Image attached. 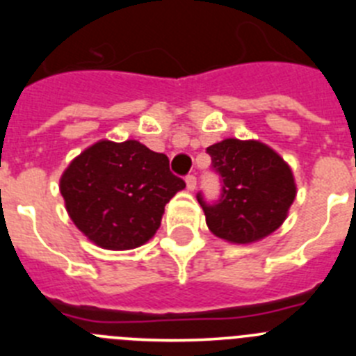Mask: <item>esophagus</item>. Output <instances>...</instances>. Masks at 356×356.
I'll use <instances>...</instances> for the list:
<instances>
[{
  "label": "esophagus",
  "mask_w": 356,
  "mask_h": 356,
  "mask_svg": "<svg viewBox=\"0 0 356 356\" xmlns=\"http://www.w3.org/2000/svg\"><path fill=\"white\" fill-rule=\"evenodd\" d=\"M185 184H187L188 191H194V188H196V185H197L196 176H194V175H188L187 178H185Z\"/></svg>",
  "instance_id": "34e87169"
}]
</instances>
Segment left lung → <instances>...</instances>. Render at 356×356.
Masks as SVG:
<instances>
[{
	"label": "left lung",
	"mask_w": 356,
	"mask_h": 356,
	"mask_svg": "<svg viewBox=\"0 0 356 356\" xmlns=\"http://www.w3.org/2000/svg\"><path fill=\"white\" fill-rule=\"evenodd\" d=\"M207 153L221 178L219 200L207 203L197 194L210 232L228 242L250 244L278 229L296 197L287 162L259 140L225 139Z\"/></svg>",
	"instance_id": "1"
}]
</instances>
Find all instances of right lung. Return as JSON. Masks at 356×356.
<instances>
[{
	"label": "right lung",
	"mask_w": 356,
	"mask_h": 356,
	"mask_svg": "<svg viewBox=\"0 0 356 356\" xmlns=\"http://www.w3.org/2000/svg\"><path fill=\"white\" fill-rule=\"evenodd\" d=\"M185 181L169 159L139 140H99L69 163L60 178L69 217L105 250H134L159 229L165 203Z\"/></svg>",
	"instance_id": "right-lung-1"
}]
</instances>
